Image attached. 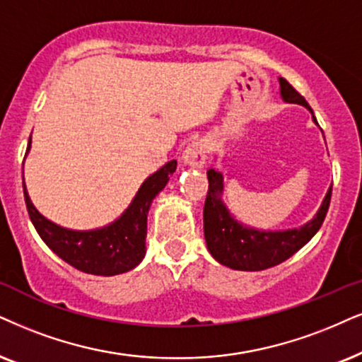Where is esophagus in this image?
Here are the masks:
<instances>
[{"mask_svg": "<svg viewBox=\"0 0 362 362\" xmlns=\"http://www.w3.org/2000/svg\"><path fill=\"white\" fill-rule=\"evenodd\" d=\"M207 141L205 140H197L192 141L182 153V158H184V163L190 167H202L205 163V158H207Z\"/></svg>", "mask_w": 362, "mask_h": 362, "instance_id": "obj_1", "label": "esophagus"}]
</instances>
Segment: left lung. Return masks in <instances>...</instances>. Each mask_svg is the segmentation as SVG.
I'll return each instance as SVG.
<instances>
[{"label": "left lung", "instance_id": "obj_1", "mask_svg": "<svg viewBox=\"0 0 362 362\" xmlns=\"http://www.w3.org/2000/svg\"><path fill=\"white\" fill-rule=\"evenodd\" d=\"M281 81V95L286 102L299 103L309 108L303 95L289 81ZM313 112V110H310ZM315 120V117H314ZM209 190L204 204V235L212 257L235 271H264L284 262L303 249L322 226L331 204L332 187L313 222L294 230L259 232L237 223L221 202L222 173L214 168L207 170Z\"/></svg>", "mask_w": 362, "mask_h": 362}]
</instances>
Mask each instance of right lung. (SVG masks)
I'll return each instance as SVG.
<instances>
[{"label":"right lung","instance_id":"add662e5","mask_svg":"<svg viewBox=\"0 0 362 362\" xmlns=\"http://www.w3.org/2000/svg\"><path fill=\"white\" fill-rule=\"evenodd\" d=\"M175 168L177 162L172 160L150 175L140 187L139 194L135 195L125 214L112 226L98 230L75 232L49 222L31 204L26 187L23 184L26 210L38 235L58 257L81 272L95 276H117L132 271L144 259L148 209L158 192L167 185Z\"/></svg>","mask_w":362,"mask_h":362}]
</instances>
